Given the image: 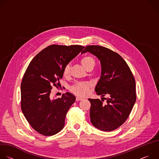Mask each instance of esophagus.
Listing matches in <instances>:
<instances>
[{
	"mask_svg": "<svg viewBox=\"0 0 159 159\" xmlns=\"http://www.w3.org/2000/svg\"><path fill=\"white\" fill-rule=\"evenodd\" d=\"M82 99H83V98H80V97H77V98H76V101H81V100H82Z\"/></svg>",
	"mask_w": 159,
	"mask_h": 159,
	"instance_id": "obj_1",
	"label": "esophagus"
}]
</instances>
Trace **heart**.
<instances>
[{"mask_svg": "<svg viewBox=\"0 0 159 159\" xmlns=\"http://www.w3.org/2000/svg\"><path fill=\"white\" fill-rule=\"evenodd\" d=\"M80 63L84 69L87 70L89 69H93L96 61L95 60L89 56H85L80 59ZM70 65L67 63L63 69V75L65 77L70 75ZM90 87V84L88 82H76L71 87V90L73 93L77 96H85Z\"/></svg>", "mask_w": 159, "mask_h": 159, "instance_id": "heart-1", "label": "heart"}]
</instances>
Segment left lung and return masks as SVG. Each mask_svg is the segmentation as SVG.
Segmentation results:
<instances>
[{
	"instance_id": "8db88e82",
	"label": "left lung",
	"mask_w": 159,
	"mask_h": 159,
	"mask_svg": "<svg viewBox=\"0 0 159 159\" xmlns=\"http://www.w3.org/2000/svg\"><path fill=\"white\" fill-rule=\"evenodd\" d=\"M86 52L95 55L101 65L96 94L110 96L106 104L102 99H88L91 104L90 121L100 130L111 131L126 121L133 107L137 98L135 80L128 64L117 53L98 45H89L81 53Z\"/></svg>"
}]
</instances>
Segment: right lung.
<instances>
[{
	"label": "right lung",
	"instance_id": "1",
	"mask_svg": "<svg viewBox=\"0 0 159 159\" xmlns=\"http://www.w3.org/2000/svg\"><path fill=\"white\" fill-rule=\"evenodd\" d=\"M84 47L52 44L37 54L29 64L20 85V106L32 128L44 136L60 132L75 97L70 93L60 98L50 96L52 86L58 88L64 66Z\"/></svg>",
	"mask_w": 159,
	"mask_h": 159
}]
</instances>
